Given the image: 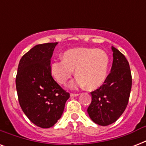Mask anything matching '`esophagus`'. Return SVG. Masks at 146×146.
<instances>
[{
	"mask_svg": "<svg viewBox=\"0 0 146 146\" xmlns=\"http://www.w3.org/2000/svg\"><path fill=\"white\" fill-rule=\"evenodd\" d=\"M79 96V94L78 93H70L71 97H76V96Z\"/></svg>",
	"mask_w": 146,
	"mask_h": 146,
	"instance_id": "esophagus-1",
	"label": "esophagus"
}]
</instances>
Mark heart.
I'll list each match as a JSON object with an SVG mask.
<instances>
[{"instance_id":"1","label":"heart","mask_w":146,"mask_h":146,"mask_svg":"<svg viewBox=\"0 0 146 146\" xmlns=\"http://www.w3.org/2000/svg\"><path fill=\"white\" fill-rule=\"evenodd\" d=\"M63 60H57L50 64V72L57 82L64 84L75 71L77 77L71 81L69 87L77 89L86 86L94 90L106 80L110 58L104 50L96 48L70 49L64 53Z\"/></svg>"}]
</instances>
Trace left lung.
<instances>
[{
	"label": "left lung",
	"mask_w": 146,
	"mask_h": 146,
	"mask_svg": "<svg viewBox=\"0 0 146 146\" xmlns=\"http://www.w3.org/2000/svg\"><path fill=\"white\" fill-rule=\"evenodd\" d=\"M113 64L111 73L102 86L92 92V102L87 112L100 126L113 123L122 115L129 102L132 76L129 62L120 50L111 47Z\"/></svg>",
	"instance_id": "1"
}]
</instances>
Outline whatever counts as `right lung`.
Returning <instances> with one entry per match:
<instances>
[{
	"instance_id": "right-lung-1",
	"label": "right lung",
	"mask_w": 146,
	"mask_h": 146,
	"mask_svg": "<svg viewBox=\"0 0 146 146\" xmlns=\"http://www.w3.org/2000/svg\"><path fill=\"white\" fill-rule=\"evenodd\" d=\"M57 42L37 44L19 60L16 87L26 117L42 128L53 127L61 117L70 94L53 79L50 58Z\"/></svg>"
}]
</instances>
